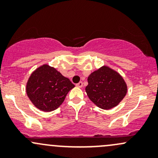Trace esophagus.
Returning <instances> with one entry per match:
<instances>
[{
  "label": "esophagus",
  "mask_w": 158,
  "mask_h": 158,
  "mask_svg": "<svg viewBox=\"0 0 158 158\" xmlns=\"http://www.w3.org/2000/svg\"><path fill=\"white\" fill-rule=\"evenodd\" d=\"M83 86V83L81 82V81H79L78 84H77V87H78V88H82Z\"/></svg>",
  "instance_id": "esophagus-1"
}]
</instances>
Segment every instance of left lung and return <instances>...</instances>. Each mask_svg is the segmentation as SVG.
<instances>
[{
  "mask_svg": "<svg viewBox=\"0 0 158 158\" xmlns=\"http://www.w3.org/2000/svg\"><path fill=\"white\" fill-rule=\"evenodd\" d=\"M88 82L85 91L88 98L104 110L118 106L128 90L122 76L106 65L90 73Z\"/></svg>",
  "mask_w": 158,
  "mask_h": 158,
  "instance_id": "1",
  "label": "left lung"
}]
</instances>
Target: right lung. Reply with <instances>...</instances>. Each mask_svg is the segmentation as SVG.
<instances>
[{
  "label": "right lung",
  "instance_id": "obj_1",
  "mask_svg": "<svg viewBox=\"0 0 158 158\" xmlns=\"http://www.w3.org/2000/svg\"><path fill=\"white\" fill-rule=\"evenodd\" d=\"M74 87L68 78L45 64L31 73L27 82L26 92L38 109L50 112L62 104L67 94Z\"/></svg>",
  "mask_w": 158,
  "mask_h": 158
}]
</instances>
